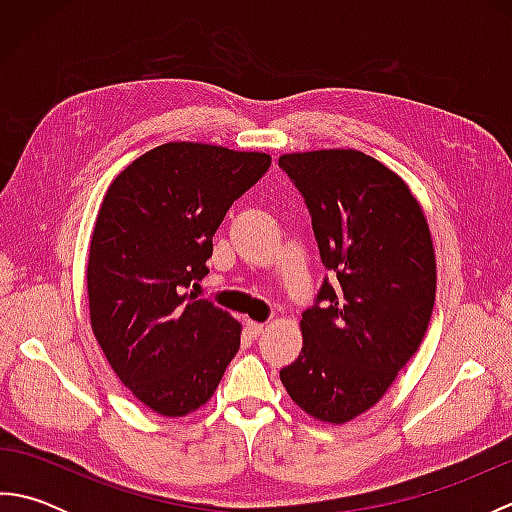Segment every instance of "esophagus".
<instances>
[{
  "mask_svg": "<svg viewBox=\"0 0 512 512\" xmlns=\"http://www.w3.org/2000/svg\"><path fill=\"white\" fill-rule=\"evenodd\" d=\"M246 330H248V334H250V336H259V334H264V330H266V323L246 321Z\"/></svg>",
  "mask_w": 512,
  "mask_h": 512,
  "instance_id": "34e87169",
  "label": "esophagus"
}]
</instances>
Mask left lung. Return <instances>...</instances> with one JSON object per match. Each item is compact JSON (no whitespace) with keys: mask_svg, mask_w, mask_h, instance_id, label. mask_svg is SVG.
I'll return each instance as SVG.
<instances>
[{"mask_svg":"<svg viewBox=\"0 0 512 512\" xmlns=\"http://www.w3.org/2000/svg\"><path fill=\"white\" fill-rule=\"evenodd\" d=\"M312 215L323 279L301 317L299 358L279 372L314 420L345 424L372 409L407 365L431 321L436 250L409 184L356 149L279 158Z\"/></svg>","mask_w":512,"mask_h":512,"instance_id":"8db88e82","label":"left lung"}]
</instances>
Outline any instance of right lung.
<instances>
[{
    "label": "right lung",
    "mask_w": 512,
    "mask_h": 512,
    "mask_svg": "<svg viewBox=\"0 0 512 512\" xmlns=\"http://www.w3.org/2000/svg\"><path fill=\"white\" fill-rule=\"evenodd\" d=\"M268 167L259 151L182 140L136 158L105 191L85 273L92 332L160 416L198 411L239 350L242 325L187 288L209 275L217 226Z\"/></svg>",
    "instance_id": "add662e5"
}]
</instances>
